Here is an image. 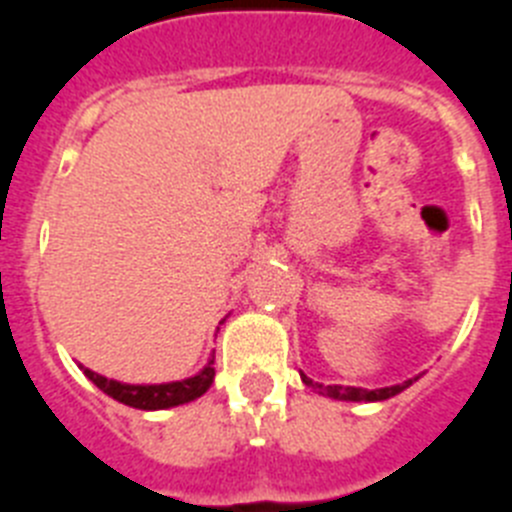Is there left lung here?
<instances>
[{
	"label": "left lung",
	"instance_id": "left-lung-1",
	"mask_svg": "<svg viewBox=\"0 0 512 512\" xmlns=\"http://www.w3.org/2000/svg\"><path fill=\"white\" fill-rule=\"evenodd\" d=\"M301 381H304L306 386H311V389H317L319 394H324V397L340 399V402H384V399H389V397H397L399 391H404L407 386H412V381H417V379L404 381V384L384 386V389H361V386H337V384L324 386V384H317V381H311L306 373H301Z\"/></svg>",
	"mask_w": 512,
	"mask_h": 512
}]
</instances>
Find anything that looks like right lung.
Instances as JSON below:
<instances>
[{
	"mask_svg": "<svg viewBox=\"0 0 512 512\" xmlns=\"http://www.w3.org/2000/svg\"><path fill=\"white\" fill-rule=\"evenodd\" d=\"M79 368H82L84 376H87L97 389L105 391V394L113 397L115 402L136 407V410H170V407H177V404L193 402V399L206 394L208 386L213 384V376H216V371H213V355L211 361H208L201 371L195 373V376L182 381H167V384H123V381L105 379V376L90 371V368Z\"/></svg>",
	"mask_w": 512,
	"mask_h": 512,
	"instance_id": "1",
	"label": "right lung"
}]
</instances>
